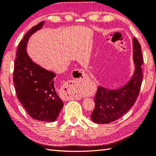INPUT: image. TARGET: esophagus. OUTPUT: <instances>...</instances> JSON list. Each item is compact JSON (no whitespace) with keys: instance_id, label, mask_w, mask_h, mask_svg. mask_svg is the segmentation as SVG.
Wrapping results in <instances>:
<instances>
[{"instance_id":"34e87169","label":"esophagus","mask_w":156,"mask_h":156,"mask_svg":"<svg viewBox=\"0 0 156 156\" xmlns=\"http://www.w3.org/2000/svg\"><path fill=\"white\" fill-rule=\"evenodd\" d=\"M73 75L76 77V79H85L87 77V73L84 72L83 69H77V70H74L73 71ZM69 86H71L72 84H73V86H74L75 83H73V81L71 80L69 83ZM80 98V96H79V95H73V96H67L66 98H65V100H72V99H79Z\"/></svg>"}]
</instances>
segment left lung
Wrapping results in <instances>:
<instances>
[{
    "mask_svg": "<svg viewBox=\"0 0 156 156\" xmlns=\"http://www.w3.org/2000/svg\"><path fill=\"white\" fill-rule=\"evenodd\" d=\"M133 60L136 69L133 76L122 88L112 90L99 86L95 96V108L91 119L98 124H107L119 119L135 104L142 82L143 63L140 44L133 39Z\"/></svg>",
    "mask_w": 156,
    "mask_h": 156,
    "instance_id": "obj_1",
    "label": "left lung"
}]
</instances>
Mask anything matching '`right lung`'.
<instances>
[{
    "mask_svg": "<svg viewBox=\"0 0 156 156\" xmlns=\"http://www.w3.org/2000/svg\"><path fill=\"white\" fill-rule=\"evenodd\" d=\"M43 24V21L33 27L19 43L13 80L18 99L28 114L35 120L51 122L56 120L63 107L56 91V74L34 63L26 51L30 37Z\"/></svg>",
    "mask_w": 156,
    "mask_h": 156,
    "instance_id": "right-lung-1",
    "label": "right lung"
}]
</instances>
